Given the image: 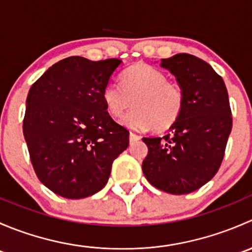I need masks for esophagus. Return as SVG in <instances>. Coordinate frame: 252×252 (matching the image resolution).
I'll return each instance as SVG.
<instances>
[{
    "label": "esophagus",
    "mask_w": 252,
    "mask_h": 252,
    "mask_svg": "<svg viewBox=\"0 0 252 252\" xmlns=\"http://www.w3.org/2000/svg\"><path fill=\"white\" fill-rule=\"evenodd\" d=\"M129 140H130V144H133V142L140 140V136L136 135V134H134V133H130L129 134Z\"/></svg>",
    "instance_id": "obj_1"
}]
</instances>
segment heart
Instances as JSON below:
<instances>
[{
  "mask_svg": "<svg viewBox=\"0 0 252 252\" xmlns=\"http://www.w3.org/2000/svg\"><path fill=\"white\" fill-rule=\"evenodd\" d=\"M102 101L113 118L123 116L133 101L134 110L122 119V124L131 130L163 131L182 114L184 93L179 84L167 80L162 70L138 63L122 74L121 86L107 84L103 88Z\"/></svg>",
  "mask_w": 252,
  "mask_h": 252,
  "instance_id": "heart-1",
  "label": "heart"
}]
</instances>
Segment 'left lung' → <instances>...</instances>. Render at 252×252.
<instances>
[{"label":"left lung","mask_w":252,"mask_h":252,"mask_svg":"<svg viewBox=\"0 0 252 252\" xmlns=\"http://www.w3.org/2000/svg\"><path fill=\"white\" fill-rule=\"evenodd\" d=\"M184 93V108L163 138H142L147 156L142 172L150 184L168 194L195 191L222 163L232 131V111L222 77L205 61L178 53L161 60Z\"/></svg>","instance_id":"obj_1"}]
</instances>
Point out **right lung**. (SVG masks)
Returning a JSON list of instances; mask_svg holds the SVG:
<instances>
[{"mask_svg":"<svg viewBox=\"0 0 252 252\" xmlns=\"http://www.w3.org/2000/svg\"><path fill=\"white\" fill-rule=\"evenodd\" d=\"M121 60L72 56L55 63L30 88L23 133L40 182L67 199H84L108 182L112 163L128 147L102 90Z\"/></svg>","mask_w":252,"mask_h":252,"instance_id":"obj_1","label":"right lung"}]
</instances>
